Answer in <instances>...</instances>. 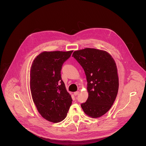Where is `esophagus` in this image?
I'll return each mask as SVG.
<instances>
[{"label":"esophagus","instance_id":"esophagus-1","mask_svg":"<svg viewBox=\"0 0 146 146\" xmlns=\"http://www.w3.org/2000/svg\"><path fill=\"white\" fill-rule=\"evenodd\" d=\"M80 94V92L79 91H76V92H75L74 93V95H75V96H77L78 95H79Z\"/></svg>","mask_w":146,"mask_h":146}]
</instances>
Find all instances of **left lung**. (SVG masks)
<instances>
[{
    "label": "left lung",
    "mask_w": 146,
    "mask_h": 146,
    "mask_svg": "<svg viewBox=\"0 0 146 146\" xmlns=\"http://www.w3.org/2000/svg\"><path fill=\"white\" fill-rule=\"evenodd\" d=\"M72 57L82 66L88 82V98L81 108L92 118L103 116L113 105L118 92L115 60L108 52L90 48L75 51Z\"/></svg>",
    "instance_id": "1"
}]
</instances>
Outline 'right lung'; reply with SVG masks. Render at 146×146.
Returning <instances> with one entry per match:
<instances>
[{
    "label": "right lung",
    "mask_w": 146,
    "mask_h": 146,
    "mask_svg": "<svg viewBox=\"0 0 146 146\" xmlns=\"http://www.w3.org/2000/svg\"><path fill=\"white\" fill-rule=\"evenodd\" d=\"M72 52L44 51L36 57L30 68L33 102L41 116L52 123L63 120L72 104L71 96L61 79V70Z\"/></svg>",
    "instance_id": "right-lung-1"
}]
</instances>
